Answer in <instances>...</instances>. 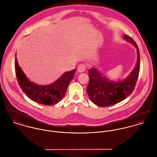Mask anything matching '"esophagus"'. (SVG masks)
Returning a JSON list of instances; mask_svg holds the SVG:
<instances>
[{"label":"esophagus","instance_id":"1","mask_svg":"<svg viewBox=\"0 0 157 157\" xmlns=\"http://www.w3.org/2000/svg\"><path fill=\"white\" fill-rule=\"evenodd\" d=\"M86 69V66L84 63H80L77 67V71L78 72H83Z\"/></svg>","mask_w":157,"mask_h":157}]
</instances>
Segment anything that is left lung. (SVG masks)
<instances>
[{"label":"left lung","mask_w":157,"mask_h":157,"mask_svg":"<svg viewBox=\"0 0 157 157\" xmlns=\"http://www.w3.org/2000/svg\"><path fill=\"white\" fill-rule=\"evenodd\" d=\"M123 37L136 48L138 58L135 67L126 79L113 82L106 78L95 68L88 70L90 82L86 91L92 102L98 106L106 107L117 104L129 96L134 90L140 72V51L132 37L126 34Z\"/></svg>","instance_id":"8db88e82"}]
</instances>
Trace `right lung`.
<instances>
[{
	"label": "right lung",
	"mask_w": 157,
	"mask_h": 157,
	"mask_svg": "<svg viewBox=\"0 0 157 157\" xmlns=\"http://www.w3.org/2000/svg\"><path fill=\"white\" fill-rule=\"evenodd\" d=\"M15 71L18 83L25 95L31 100L45 105H54L63 99L67 86L73 79L75 69L65 72L49 85H37L28 80L19 67L15 55Z\"/></svg>",
	"instance_id": "obj_1"
}]
</instances>
